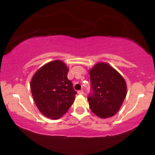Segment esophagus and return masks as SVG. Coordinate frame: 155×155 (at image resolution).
Masks as SVG:
<instances>
[{
  "mask_svg": "<svg viewBox=\"0 0 155 155\" xmlns=\"http://www.w3.org/2000/svg\"><path fill=\"white\" fill-rule=\"evenodd\" d=\"M78 93H79V95H83V94H84V91H83V90H79V91L78 92Z\"/></svg>",
  "mask_w": 155,
  "mask_h": 155,
  "instance_id": "1",
  "label": "esophagus"
}]
</instances>
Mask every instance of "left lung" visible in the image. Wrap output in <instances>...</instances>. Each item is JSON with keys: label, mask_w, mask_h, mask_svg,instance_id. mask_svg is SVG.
<instances>
[{"label": "left lung", "mask_w": 155, "mask_h": 155, "mask_svg": "<svg viewBox=\"0 0 155 155\" xmlns=\"http://www.w3.org/2000/svg\"><path fill=\"white\" fill-rule=\"evenodd\" d=\"M91 94L87 99L91 111L101 118L113 117L127 95L124 78L107 63H97L90 71Z\"/></svg>", "instance_id": "1"}]
</instances>
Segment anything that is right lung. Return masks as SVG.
<instances>
[{"label":"right lung","instance_id":"add662e5","mask_svg":"<svg viewBox=\"0 0 155 155\" xmlns=\"http://www.w3.org/2000/svg\"><path fill=\"white\" fill-rule=\"evenodd\" d=\"M68 68L54 60L39 68L33 75L31 88L35 105L45 117L57 120L65 114L75 99L76 92L68 79Z\"/></svg>","mask_w":155,"mask_h":155}]
</instances>
